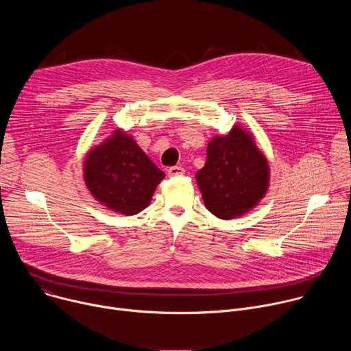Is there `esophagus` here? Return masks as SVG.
Segmentation results:
<instances>
[{
	"label": "esophagus",
	"mask_w": 351,
	"mask_h": 351,
	"mask_svg": "<svg viewBox=\"0 0 351 351\" xmlns=\"http://www.w3.org/2000/svg\"><path fill=\"white\" fill-rule=\"evenodd\" d=\"M168 175L169 176H182V175H184V169L182 167H171L168 169Z\"/></svg>",
	"instance_id": "34e87169"
}]
</instances>
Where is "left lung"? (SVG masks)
<instances>
[{
  "instance_id": "obj_1",
  "label": "left lung",
  "mask_w": 351,
  "mask_h": 351,
  "mask_svg": "<svg viewBox=\"0 0 351 351\" xmlns=\"http://www.w3.org/2000/svg\"><path fill=\"white\" fill-rule=\"evenodd\" d=\"M195 180L207 210L219 219H233L260 204L269 187V165L254 134L234 125L226 136L210 140Z\"/></svg>"
}]
</instances>
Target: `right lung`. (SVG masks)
<instances>
[{
	"mask_svg": "<svg viewBox=\"0 0 351 351\" xmlns=\"http://www.w3.org/2000/svg\"><path fill=\"white\" fill-rule=\"evenodd\" d=\"M83 176L99 204L123 215H134L152 203L165 173L129 133L118 128L87 153Z\"/></svg>",
	"mask_w": 351,
	"mask_h": 351,
	"instance_id": "add662e5",
	"label": "right lung"
}]
</instances>
